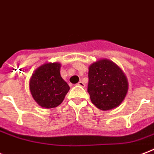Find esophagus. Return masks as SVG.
Listing matches in <instances>:
<instances>
[{
    "instance_id": "1",
    "label": "esophagus",
    "mask_w": 154,
    "mask_h": 154,
    "mask_svg": "<svg viewBox=\"0 0 154 154\" xmlns=\"http://www.w3.org/2000/svg\"><path fill=\"white\" fill-rule=\"evenodd\" d=\"M77 85H79V86H82V87H85V84H84V82H79L77 83Z\"/></svg>"
}]
</instances>
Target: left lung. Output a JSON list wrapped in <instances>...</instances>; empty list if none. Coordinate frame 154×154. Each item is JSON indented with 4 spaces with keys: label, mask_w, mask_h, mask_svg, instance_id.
<instances>
[{
    "label": "left lung",
    "mask_w": 154,
    "mask_h": 154,
    "mask_svg": "<svg viewBox=\"0 0 154 154\" xmlns=\"http://www.w3.org/2000/svg\"><path fill=\"white\" fill-rule=\"evenodd\" d=\"M87 91L93 104L103 111L119 106L128 90V80L117 64L102 59L89 67Z\"/></svg>",
    "instance_id": "left-lung-1"
}]
</instances>
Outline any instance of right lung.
<instances>
[{"mask_svg":"<svg viewBox=\"0 0 154 154\" xmlns=\"http://www.w3.org/2000/svg\"><path fill=\"white\" fill-rule=\"evenodd\" d=\"M60 63H46L38 67L31 76L30 93L42 107H56L69 92L70 88L60 76Z\"/></svg>","mask_w":154,"mask_h":154,"instance_id":"1","label":"right lung"}]
</instances>
